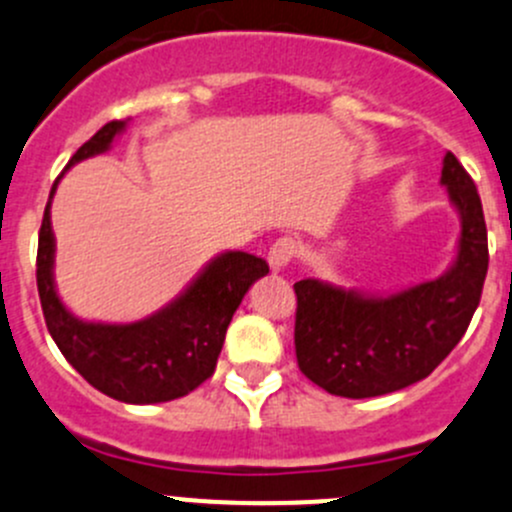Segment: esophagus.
Here are the masks:
<instances>
[{
	"label": "esophagus",
	"instance_id": "obj_1",
	"mask_svg": "<svg viewBox=\"0 0 512 512\" xmlns=\"http://www.w3.org/2000/svg\"><path fill=\"white\" fill-rule=\"evenodd\" d=\"M294 252H297V245H294L292 237H280L277 242H272L270 252H267V262H270L272 272H280L292 262Z\"/></svg>",
	"mask_w": 512,
	"mask_h": 512
}]
</instances>
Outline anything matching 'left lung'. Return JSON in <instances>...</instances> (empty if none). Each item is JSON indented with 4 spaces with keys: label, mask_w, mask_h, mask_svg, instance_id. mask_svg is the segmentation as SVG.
<instances>
[{
    "label": "left lung",
    "mask_w": 512,
    "mask_h": 512,
    "mask_svg": "<svg viewBox=\"0 0 512 512\" xmlns=\"http://www.w3.org/2000/svg\"><path fill=\"white\" fill-rule=\"evenodd\" d=\"M441 185L461 218L453 265L436 280L369 294L299 280L294 349L302 374L324 391L371 399L426 379L461 342L488 272V232L476 183L446 153Z\"/></svg>",
    "instance_id": "left-lung-1"
}]
</instances>
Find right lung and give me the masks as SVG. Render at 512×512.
<instances>
[{
	"label": "right lung",
	"mask_w": 512,
	"mask_h": 512,
	"mask_svg": "<svg viewBox=\"0 0 512 512\" xmlns=\"http://www.w3.org/2000/svg\"><path fill=\"white\" fill-rule=\"evenodd\" d=\"M126 121H111L94 133L66 168L111 148ZM49 193L36 252V287L46 329L59 352L94 389L123 404H160L198 389L213 376L223 349L227 324L252 282L270 272L262 257L250 252H220L178 297L151 317L131 324L84 322L74 317L56 294Z\"/></svg>",
	"instance_id": "right-lung-1"
}]
</instances>
